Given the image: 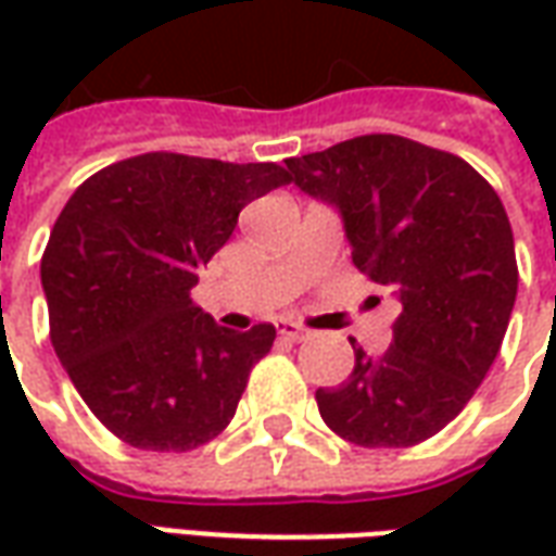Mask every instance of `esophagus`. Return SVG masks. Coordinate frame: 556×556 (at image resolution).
I'll return each mask as SVG.
<instances>
[{"instance_id": "obj_1", "label": "esophagus", "mask_w": 556, "mask_h": 556, "mask_svg": "<svg viewBox=\"0 0 556 556\" xmlns=\"http://www.w3.org/2000/svg\"><path fill=\"white\" fill-rule=\"evenodd\" d=\"M277 333L279 337L291 339V342H303V339L313 337V330H309V327L298 325V321H289V318H279Z\"/></svg>"}]
</instances>
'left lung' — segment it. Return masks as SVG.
Instances as JSON below:
<instances>
[{"label":"left lung","mask_w":556,"mask_h":556,"mask_svg":"<svg viewBox=\"0 0 556 556\" xmlns=\"http://www.w3.org/2000/svg\"><path fill=\"white\" fill-rule=\"evenodd\" d=\"M286 166L337 207L351 262L402 303L390 349H354L349 381L315 390L321 419L369 450L426 441L477 393L509 327L518 265L501 195L462 157L393 134Z\"/></svg>","instance_id":"obj_1"}]
</instances>
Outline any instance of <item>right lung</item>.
<instances>
[{
    "instance_id": "obj_1",
    "label": "right lung",
    "mask_w": 556,
    "mask_h": 556,
    "mask_svg": "<svg viewBox=\"0 0 556 556\" xmlns=\"http://www.w3.org/2000/svg\"><path fill=\"white\" fill-rule=\"evenodd\" d=\"M289 181L277 163L151 151L94 172L67 199L41 258L50 339L115 438L187 453L229 426L277 327H219L190 289L241 207Z\"/></svg>"
}]
</instances>
